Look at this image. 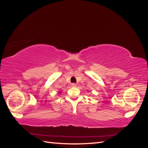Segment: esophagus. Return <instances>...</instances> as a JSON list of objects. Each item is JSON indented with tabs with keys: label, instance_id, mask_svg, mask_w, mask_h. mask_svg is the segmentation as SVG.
<instances>
[{
	"label": "esophagus",
	"instance_id": "esophagus-1",
	"mask_svg": "<svg viewBox=\"0 0 148 148\" xmlns=\"http://www.w3.org/2000/svg\"><path fill=\"white\" fill-rule=\"evenodd\" d=\"M71 86H72V87H76V86H77V84H76V83H71Z\"/></svg>",
	"mask_w": 148,
	"mask_h": 148
}]
</instances>
